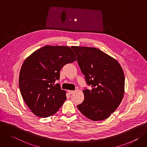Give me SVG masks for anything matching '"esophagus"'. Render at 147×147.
Returning a JSON list of instances; mask_svg holds the SVG:
<instances>
[{
    "instance_id": "34e87169",
    "label": "esophagus",
    "mask_w": 147,
    "mask_h": 147,
    "mask_svg": "<svg viewBox=\"0 0 147 147\" xmlns=\"http://www.w3.org/2000/svg\"><path fill=\"white\" fill-rule=\"evenodd\" d=\"M68 92H69V94L70 95H71V94H74V93L75 92V91H71V90H69V91H68Z\"/></svg>"
}]
</instances>
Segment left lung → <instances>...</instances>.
<instances>
[{
  "label": "left lung",
  "mask_w": 147,
  "mask_h": 147,
  "mask_svg": "<svg viewBox=\"0 0 147 147\" xmlns=\"http://www.w3.org/2000/svg\"><path fill=\"white\" fill-rule=\"evenodd\" d=\"M86 83L84 99L77 108L93 120L109 117L117 108L124 93V75L119 62L95 48L72 47Z\"/></svg>",
  "instance_id": "8db88e82"
}]
</instances>
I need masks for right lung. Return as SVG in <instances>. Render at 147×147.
<instances>
[{
  "instance_id": "1",
  "label": "right lung",
  "mask_w": 147,
  "mask_h": 147,
  "mask_svg": "<svg viewBox=\"0 0 147 147\" xmlns=\"http://www.w3.org/2000/svg\"><path fill=\"white\" fill-rule=\"evenodd\" d=\"M76 60L72 49L65 46H45L27 57L19 75L21 94L31 112L40 117L56 113L66 99L59 84L60 71Z\"/></svg>"
}]
</instances>
